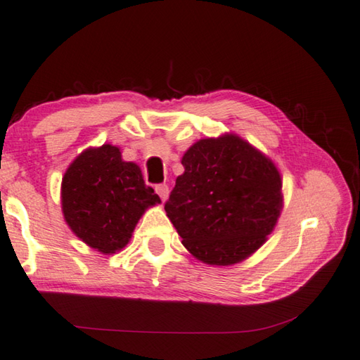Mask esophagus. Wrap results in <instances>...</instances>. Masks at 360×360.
I'll list each match as a JSON object with an SVG mask.
<instances>
[{"instance_id": "1", "label": "esophagus", "mask_w": 360, "mask_h": 360, "mask_svg": "<svg viewBox=\"0 0 360 360\" xmlns=\"http://www.w3.org/2000/svg\"><path fill=\"white\" fill-rule=\"evenodd\" d=\"M155 192L159 193V197L162 198V201H165L168 197V186L167 184H158L155 186Z\"/></svg>"}]
</instances>
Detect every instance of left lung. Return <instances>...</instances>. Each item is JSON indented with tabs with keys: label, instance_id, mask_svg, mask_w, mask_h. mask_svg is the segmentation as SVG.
Segmentation results:
<instances>
[{
	"label": "left lung",
	"instance_id": "8db88e82",
	"mask_svg": "<svg viewBox=\"0 0 360 360\" xmlns=\"http://www.w3.org/2000/svg\"><path fill=\"white\" fill-rule=\"evenodd\" d=\"M182 165L165 211L193 257L226 266L263 245L282 211V179L269 159L225 135L195 143Z\"/></svg>",
	"mask_w": 360,
	"mask_h": 360
}]
</instances>
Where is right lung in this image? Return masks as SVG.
Listing matches in <instances>:
<instances>
[{
    "instance_id": "add662e5",
    "label": "right lung",
    "mask_w": 360,
    "mask_h": 360,
    "mask_svg": "<svg viewBox=\"0 0 360 360\" xmlns=\"http://www.w3.org/2000/svg\"><path fill=\"white\" fill-rule=\"evenodd\" d=\"M61 193L72 231L102 253L121 250L145 209L160 202L139 165L122 162L120 149L112 145L78 155L64 174Z\"/></svg>"
}]
</instances>
